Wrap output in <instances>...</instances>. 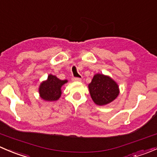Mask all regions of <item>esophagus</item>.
I'll return each mask as SVG.
<instances>
[{
  "mask_svg": "<svg viewBox=\"0 0 157 157\" xmlns=\"http://www.w3.org/2000/svg\"><path fill=\"white\" fill-rule=\"evenodd\" d=\"M72 80L74 82H80L82 80V79L79 78V77H74V78H72Z\"/></svg>",
  "mask_w": 157,
  "mask_h": 157,
  "instance_id": "obj_1",
  "label": "esophagus"
}]
</instances>
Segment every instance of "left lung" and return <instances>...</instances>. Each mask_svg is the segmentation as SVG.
<instances>
[{"label": "left lung", "instance_id": "8db88e82", "mask_svg": "<svg viewBox=\"0 0 157 157\" xmlns=\"http://www.w3.org/2000/svg\"><path fill=\"white\" fill-rule=\"evenodd\" d=\"M90 96L98 105H105L115 100L119 95L118 83L109 76L96 74L88 84Z\"/></svg>", "mask_w": 157, "mask_h": 157}]
</instances>
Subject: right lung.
Returning <instances> with one entry per match:
<instances>
[{
    "label": "right lung",
    "instance_id": "1",
    "mask_svg": "<svg viewBox=\"0 0 157 157\" xmlns=\"http://www.w3.org/2000/svg\"><path fill=\"white\" fill-rule=\"evenodd\" d=\"M67 83V80H61L56 76L49 74L46 80L40 83L39 87V96L43 100L54 102L59 99L61 96V87Z\"/></svg>",
    "mask_w": 157,
    "mask_h": 157
}]
</instances>
